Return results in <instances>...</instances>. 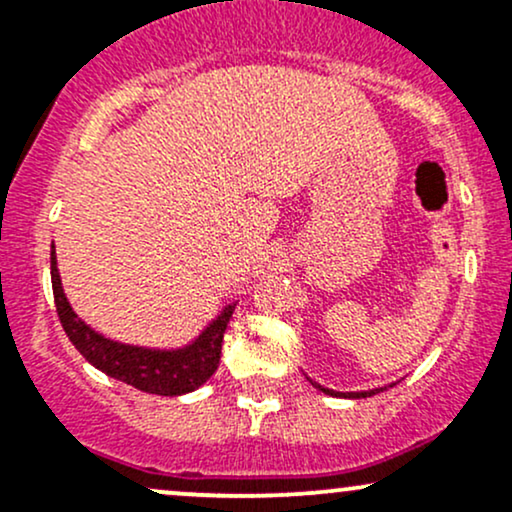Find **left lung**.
<instances>
[{"instance_id": "8db88e82", "label": "left lung", "mask_w": 512, "mask_h": 512, "mask_svg": "<svg viewBox=\"0 0 512 512\" xmlns=\"http://www.w3.org/2000/svg\"><path fill=\"white\" fill-rule=\"evenodd\" d=\"M317 390L320 392H325V395H332V397H351V399H361V397H370V395H378V392H383V387H380V390H363V392H344V395H339V392H334V390H327V387H322V385H317V383H313Z\"/></svg>"}]
</instances>
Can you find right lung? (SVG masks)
I'll use <instances>...</instances> for the list:
<instances>
[{
	"instance_id": "add662e5",
	"label": "right lung",
	"mask_w": 512,
	"mask_h": 512,
	"mask_svg": "<svg viewBox=\"0 0 512 512\" xmlns=\"http://www.w3.org/2000/svg\"><path fill=\"white\" fill-rule=\"evenodd\" d=\"M50 276H52V293H55V308L60 315V322L67 332L69 342L76 346L81 356L86 358L91 366L103 370L110 378L120 380V383L137 387L142 392L151 395L175 397L185 395V392L197 390L214 375L221 361V342L226 334L228 320H231L236 305L223 308V313L199 334L190 346L178 351H151L139 349V346H125L110 342L93 332L91 327L84 325L72 313L67 298H64L60 272H57V257L55 243H52L50 255Z\"/></svg>"
}]
</instances>
